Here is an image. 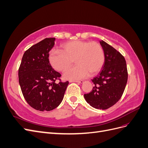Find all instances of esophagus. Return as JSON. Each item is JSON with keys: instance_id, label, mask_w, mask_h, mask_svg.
I'll use <instances>...</instances> for the list:
<instances>
[{"instance_id": "1", "label": "esophagus", "mask_w": 148, "mask_h": 148, "mask_svg": "<svg viewBox=\"0 0 148 148\" xmlns=\"http://www.w3.org/2000/svg\"><path fill=\"white\" fill-rule=\"evenodd\" d=\"M70 82H75V83H83L84 82L81 80V81H78V80H71V81H70Z\"/></svg>"}]
</instances>
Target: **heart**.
<instances>
[{"label": "heart", "mask_w": 148, "mask_h": 148, "mask_svg": "<svg viewBox=\"0 0 148 148\" xmlns=\"http://www.w3.org/2000/svg\"><path fill=\"white\" fill-rule=\"evenodd\" d=\"M61 51H51L49 54V60L51 66L58 71H65L75 61L77 65L64 75L66 79L78 80L88 77L90 73L95 75L104 64V49L97 42L73 40L62 44Z\"/></svg>", "instance_id": "b5f03b06"}]
</instances>
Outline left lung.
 Returning a JSON list of instances; mask_svg holds the SVG:
<instances>
[{"instance_id":"left-lung-1","label":"left lung","mask_w":148,"mask_h":148,"mask_svg":"<svg viewBox=\"0 0 148 148\" xmlns=\"http://www.w3.org/2000/svg\"><path fill=\"white\" fill-rule=\"evenodd\" d=\"M100 44L105 61L97 77L92 79V91L84 94L85 100L95 109L105 110L116 104L122 97L128 79L126 61L121 53L104 41Z\"/></svg>"}]
</instances>
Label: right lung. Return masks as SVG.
Instances as JSON below:
<instances>
[{
    "label": "right lung",
    "instance_id": "obj_1",
    "mask_svg": "<svg viewBox=\"0 0 148 148\" xmlns=\"http://www.w3.org/2000/svg\"><path fill=\"white\" fill-rule=\"evenodd\" d=\"M56 38H46L24 53L18 70L22 93L28 104L36 110L50 111L63 100L69 82H62L61 75L49 63V52ZM59 79L60 82L56 83Z\"/></svg>",
    "mask_w": 148,
    "mask_h": 148
}]
</instances>
